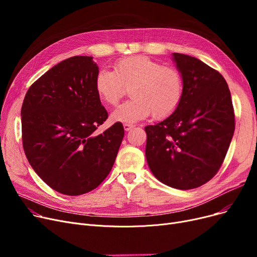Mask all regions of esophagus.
<instances>
[{"label": "esophagus", "mask_w": 257, "mask_h": 257, "mask_svg": "<svg viewBox=\"0 0 257 257\" xmlns=\"http://www.w3.org/2000/svg\"><path fill=\"white\" fill-rule=\"evenodd\" d=\"M123 126H124L125 131H129V130H131V129L134 127L133 125H131V124H127V123H125Z\"/></svg>", "instance_id": "34e87169"}]
</instances>
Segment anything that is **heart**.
Wrapping results in <instances>:
<instances>
[{
  "mask_svg": "<svg viewBox=\"0 0 257 257\" xmlns=\"http://www.w3.org/2000/svg\"><path fill=\"white\" fill-rule=\"evenodd\" d=\"M129 87L132 98L111 113L113 120L136 123L151 113L156 118L167 117L183 97L181 74L146 56L120 59L114 64V72L101 69L94 78L98 97L108 105H116Z\"/></svg>",
  "mask_w": 257,
  "mask_h": 257,
  "instance_id": "heart-1",
  "label": "heart"
}]
</instances>
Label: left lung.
Segmentation results:
<instances>
[{"label":"left lung","instance_id":"obj_1","mask_svg":"<svg viewBox=\"0 0 257 257\" xmlns=\"http://www.w3.org/2000/svg\"><path fill=\"white\" fill-rule=\"evenodd\" d=\"M183 97L170 116L145 127L146 159L154 176L177 190H191L219 171L234 132L230 90L224 77L195 57L173 53Z\"/></svg>","mask_w":257,"mask_h":257}]
</instances>
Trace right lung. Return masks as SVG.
<instances>
[{
  "label": "right lung",
  "mask_w": 257,
  "mask_h": 257,
  "mask_svg": "<svg viewBox=\"0 0 257 257\" xmlns=\"http://www.w3.org/2000/svg\"><path fill=\"white\" fill-rule=\"evenodd\" d=\"M98 72L90 56L67 58L38 78L23 102L27 159L40 179L63 195L94 190L111 171L124 138L119 121L94 132L108 117L94 89Z\"/></svg>",
  "instance_id": "obj_1"
}]
</instances>
